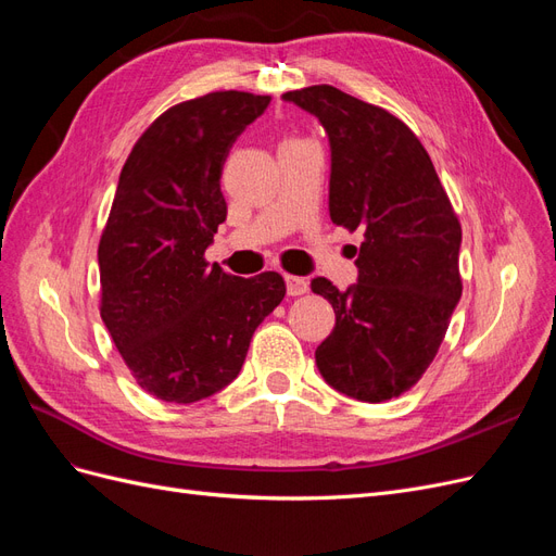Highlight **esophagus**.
I'll use <instances>...</instances> for the list:
<instances>
[{
	"label": "esophagus",
	"mask_w": 556,
	"mask_h": 556,
	"mask_svg": "<svg viewBox=\"0 0 556 556\" xmlns=\"http://www.w3.org/2000/svg\"><path fill=\"white\" fill-rule=\"evenodd\" d=\"M285 285H288V294L290 296H299V294H306L308 292V280L301 278V276L285 274Z\"/></svg>",
	"instance_id": "34e87169"
}]
</instances>
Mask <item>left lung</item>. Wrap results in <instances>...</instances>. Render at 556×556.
Here are the masks:
<instances>
[{
	"label": "left lung",
	"instance_id": "obj_1",
	"mask_svg": "<svg viewBox=\"0 0 556 556\" xmlns=\"http://www.w3.org/2000/svg\"><path fill=\"white\" fill-rule=\"evenodd\" d=\"M282 99L329 137L331 223L364 233L355 285L311 282L336 313L315 364L345 396L390 401L422 378L445 339L462 296V225L425 146L396 115L331 86Z\"/></svg>",
	"mask_w": 556,
	"mask_h": 556
}]
</instances>
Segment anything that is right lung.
Here are the masks:
<instances>
[{"instance_id":"add662e5","label":"right lung","mask_w":556,"mask_h":556,"mask_svg":"<svg viewBox=\"0 0 556 556\" xmlns=\"http://www.w3.org/2000/svg\"><path fill=\"white\" fill-rule=\"evenodd\" d=\"M271 97L211 92L164 111L121 172L99 241L102 319L141 390L194 403L239 376L285 296L276 271L237 278L204 260L227 204L223 164Z\"/></svg>"}]
</instances>
